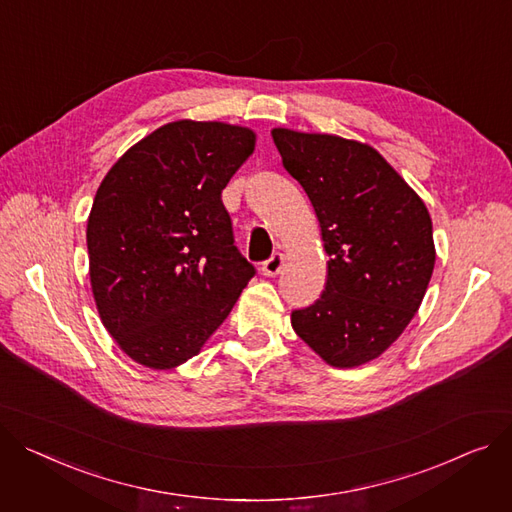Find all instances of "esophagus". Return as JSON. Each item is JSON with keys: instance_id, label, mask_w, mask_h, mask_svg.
I'll use <instances>...</instances> for the list:
<instances>
[{"instance_id": "obj_1", "label": "esophagus", "mask_w": 512, "mask_h": 512, "mask_svg": "<svg viewBox=\"0 0 512 512\" xmlns=\"http://www.w3.org/2000/svg\"><path fill=\"white\" fill-rule=\"evenodd\" d=\"M282 265H284V255L282 253H274L271 255L267 261H263V265H261V271H263V276H267V278H271V276H276V274H280V269H282Z\"/></svg>"}]
</instances>
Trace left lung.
I'll use <instances>...</instances> for the list:
<instances>
[{"label": "left lung", "mask_w": 512, "mask_h": 512, "mask_svg": "<svg viewBox=\"0 0 512 512\" xmlns=\"http://www.w3.org/2000/svg\"><path fill=\"white\" fill-rule=\"evenodd\" d=\"M282 164L321 224L327 284L292 327L327 364L381 356L420 309L434 269L424 201L374 148L325 133L274 129Z\"/></svg>", "instance_id": "8db88e82"}]
</instances>
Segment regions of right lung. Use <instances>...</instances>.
<instances>
[{"instance_id": "1", "label": "right lung", "mask_w": 512, "mask_h": 512, "mask_svg": "<svg viewBox=\"0 0 512 512\" xmlns=\"http://www.w3.org/2000/svg\"><path fill=\"white\" fill-rule=\"evenodd\" d=\"M255 133L218 121L162 125L102 179L86 228L102 325L148 368L199 354L255 276L234 245L222 189Z\"/></svg>"}]
</instances>
